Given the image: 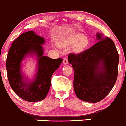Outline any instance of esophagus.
<instances>
[{
    "label": "esophagus",
    "mask_w": 126,
    "mask_h": 126,
    "mask_svg": "<svg viewBox=\"0 0 126 126\" xmlns=\"http://www.w3.org/2000/svg\"><path fill=\"white\" fill-rule=\"evenodd\" d=\"M68 63V60H67V58H64V59H63V64L66 65V64H67Z\"/></svg>",
    "instance_id": "1"
}]
</instances>
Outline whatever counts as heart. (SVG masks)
I'll use <instances>...</instances> for the list:
<instances>
[{
    "mask_svg": "<svg viewBox=\"0 0 126 126\" xmlns=\"http://www.w3.org/2000/svg\"><path fill=\"white\" fill-rule=\"evenodd\" d=\"M89 44L87 37H85L82 34H74L59 43V46L61 47L68 48L74 45L72 50L75 53H81L84 51Z\"/></svg>",
    "mask_w": 126,
    "mask_h": 126,
    "instance_id": "1",
    "label": "heart"
}]
</instances>
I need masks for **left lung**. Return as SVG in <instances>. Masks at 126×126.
I'll list each match as a JSON object with an SVG mask.
<instances>
[{
    "label": "left lung",
    "mask_w": 126,
    "mask_h": 126,
    "mask_svg": "<svg viewBox=\"0 0 126 126\" xmlns=\"http://www.w3.org/2000/svg\"><path fill=\"white\" fill-rule=\"evenodd\" d=\"M99 42L78 54L70 53L76 96L88 102H99L111 91L118 73L119 55L113 41L98 33Z\"/></svg>",
    "instance_id": "8db88e82"
}]
</instances>
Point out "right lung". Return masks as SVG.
Segmentation results:
<instances>
[{"instance_id":"right-lung-1","label":"right lung","mask_w":126,"mask_h":126,"mask_svg":"<svg viewBox=\"0 0 126 126\" xmlns=\"http://www.w3.org/2000/svg\"><path fill=\"white\" fill-rule=\"evenodd\" d=\"M44 43V37L29 31L13 41L7 55L6 68L10 86L16 94L28 102L39 101L46 97L51 76L63 62L61 58L44 56L42 46ZM27 54H35L38 60V71L32 82H27L21 72V61Z\"/></svg>"}]
</instances>
